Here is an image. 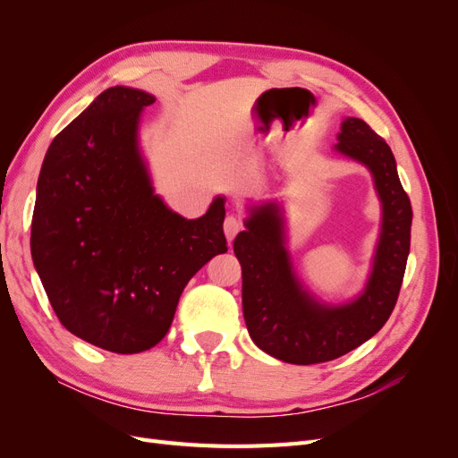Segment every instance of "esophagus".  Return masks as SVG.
Wrapping results in <instances>:
<instances>
[{
	"label": "esophagus",
	"instance_id": "obj_1",
	"mask_svg": "<svg viewBox=\"0 0 458 458\" xmlns=\"http://www.w3.org/2000/svg\"><path fill=\"white\" fill-rule=\"evenodd\" d=\"M241 229H242V221L237 216H229L224 221V233H225V237H227L229 242L234 239V234H237Z\"/></svg>",
	"mask_w": 458,
	"mask_h": 458
}]
</instances>
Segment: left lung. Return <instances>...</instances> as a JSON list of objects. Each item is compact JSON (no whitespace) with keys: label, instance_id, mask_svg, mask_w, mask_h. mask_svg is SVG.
<instances>
[{"label":"left lung","instance_id":"left-lung-1","mask_svg":"<svg viewBox=\"0 0 458 458\" xmlns=\"http://www.w3.org/2000/svg\"><path fill=\"white\" fill-rule=\"evenodd\" d=\"M335 155L365 165L380 200V231L363 288L330 301L303 283L288 250L284 206L276 199L246 208V231L233 242L242 267V311L261 352L293 365L332 361L372 338L392 315L411 248L412 210L392 148L361 118L345 116Z\"/></svg>","mask_w":458,"mask_h":458}]
</instances>
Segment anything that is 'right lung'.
<instances>
[{
	"mask_svg": "<svg viewBox=\"0 0 458 458\" xmlns=\"http://www.w3.org/2000/svg\"><path fill=\"white\" fill-rule=\"evenodd\" d=\"M143 89L114 86L55 137L32 217L34 267L59 321L114 353H140L170 330L183 288L227 252L225 197L187 219L155 192L140 145Z\"/></svg>",
	"mask_w": 458,
	"mask_h": 458,
	"instance_id": "right-lung-1",
	"label": "right lung"
}]
</instances>
